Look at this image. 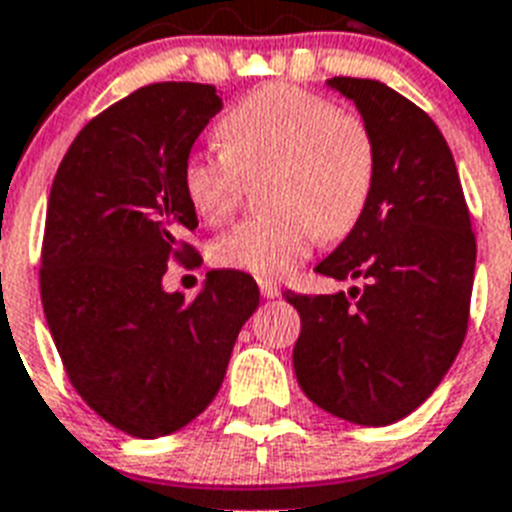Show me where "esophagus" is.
Listing matches in <instances>:
<instances>
[{
  "label": "esophagus",
  "instance_id": "obj_1",
  "mask_svg": "<svg viewBox=\"0 0 512 512\" xmlns=\"http://www.w3.org/2000/svg\"><path fill=\"white\" fill-rule=\"evenodd\" d=\"M257 286H260V294H263V297H268V299H276L278 294H281L278 284H273L270 278H260V281H257Z\"/></svg>",
  "mask_w": 512,
  "mask_h": 512
}]
</instances>
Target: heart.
<instances>
[{"label":"heart","instance_id":"obj_1","mask_svg":"<svg viewBox=\"0 0 512 512\" xmlns=\"http://www.w3.org/2000/svg\"><path fill=\"white\" fill-rule=\"evenodd\" d=\"M220 149H194L181 191L205 223L236 213L247 181L265 176L268 215L215 239V265L276 278L315 242H342L363 220L376 181V144L363 120L289 83L257 86L218 120Z\"/></svg>","mask_w":512,"mask_h":512}]
</instances>
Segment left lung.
<instances>
[{
	"label": "left lung",
	"mask_w": 512,
	"mask_h": 512,
	"mask_svg": "<svg viewBox=\"0 0 512 512\" xmlns=\"http://www.w3.org/2000/svg\"><path fill=\"white\" fill-rule=\"evenodd\" d=\"M376 144L363 220L318 273L360 278L350 294H294L302 331L294 373L326 413L389 426L429 400L468 331L476 236L442 131L410 99L371 78L336 76Z\"/></svg>",
	"instance_id": "left-lung-1"
}]
</instances>
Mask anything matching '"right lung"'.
I'll list each match as a JSON object with an SVG mask.
<instances>
[{"instance_id": "right-lung-1", "label": "right lung", "mask_w": 512, "mask_h": 512, "mask_svg": "<svg viewBox=\"0 0 512 512\" xmlns=\"http://www.w3.org/2000/svg\"><path fill=\"white\" fill-rule=\"evenodd\" d=\"M223 102L210 83L141 86L91 118L62 157L41 244V305L70 384L115 429H184L226 376L260 305L255 278L210 270L186 302L168 263L194 255L181 165Z\"/></svg>"}]
</instances>
